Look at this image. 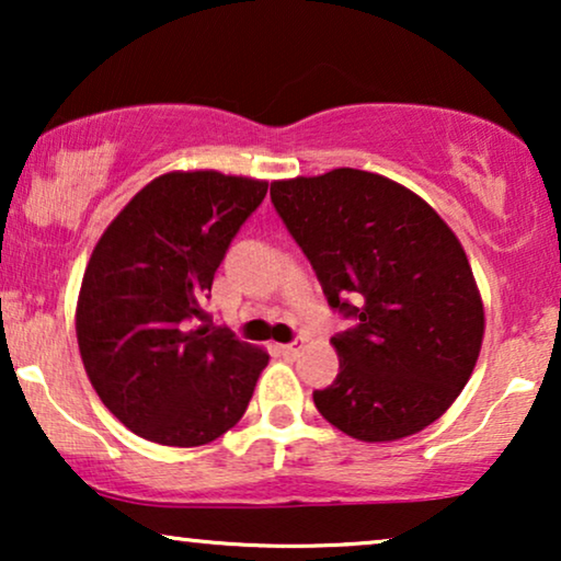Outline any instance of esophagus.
<instances>
[{"instance_id":"1","label":"esophagus","mask_w":561,"mask_h":561,"mask_svg":"<svg viewBox=\"0 0 561 561\" xmlns=\"http://www.w3.org/2000/svg\"><path fill=\"white\" fill-rule=\"evenodd\" d=\"M301 350H304V340H294V342H288V344H280V352L286 357H296Z\"/></svg>"}]
</instances>
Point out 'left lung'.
Here are the masks:
<instances>
[{
    "label": "left lung",
    "mask_w": 561,
    "mask_h": 561,
    "mask_svg": "<svg viewBox=\"0 0 561 561\" xmlns=\"http://www.w3.org/2000/svg\"><path fill=\"white\" fill-rule=\"evenodd\" d=\"M271 198L329 306L357 319L332 336L340 373L313 390L321 416L359 442L434 424L470 380L485 332L455 232L413 191L355 168L273 181Z\"/></svg>",
    "instance_id": "obj_1"
}]
</instances>
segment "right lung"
Instances as JSON below:
<instances>
[{"mask_svg": "<svg viewBox=\"0 0 561 561\" xmlns=\"http://www.w3.org/2000/svg\"><path fill=\"white\" fill-rule=\"evenodd\" d=\"M267 183L173 171L135 194L96 242L81 280L76 336L102 403L129 432L202 447L229 432L267 352L204 311L234 234Z\"/></svg>", "mask_w": 561, "mask_h": 561, "instance_id": "right-lung-1", "label": "right lung"}]
</instances>
